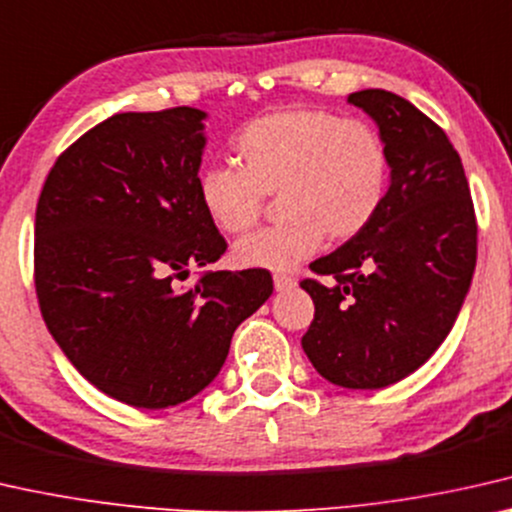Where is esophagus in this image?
Listing matches in <instances>:
<instances>
[{
  "label": "esophagus",
  "instance_id": "1",
  "mask_svg": "<svg viewBox=\"0 0 512 512\" xmlns=\"http://www.w3.org/2000/svg\"><path fill=\"white\" fill-rule=\"evenodd\" d=\"M273 285H276L278 292H285V289L296 287V278L285 276V273H276V276H273Z\"/></svg>",
  "mask_w": 512,
  "mask_h": 512
}]
</instances>
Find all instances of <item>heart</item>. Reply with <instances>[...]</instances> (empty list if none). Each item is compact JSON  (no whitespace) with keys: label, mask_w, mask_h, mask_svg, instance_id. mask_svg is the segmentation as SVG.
Instances as JSON below:
<instances>
[{"label":"heart","mask_w":512,"mask_h":512,"mask_svg":"<svg viewBox=\"0 0 512 512\" xmlns=\"http://www.w3.org/2000/svg\"><path fill=\"white\" fill-rule=\"evenodd\" d=\"M236 165H211L197 197L211 225L227 236L253 230L266 197H278L280 220L236 243L243 269L289 271L331 241L368 227L386 200L391 158L368 121L317 108L257 117L232 140Z\"/></svg>","instance_id":"1"}]
</instances>
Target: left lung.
<instances>
[{"mask_svg": "<svg viewBox=\"0 0 512 512\" xmlns=\"http://www.w3.org/2000/svg\"><path fill=\"white\" fill-rule=\"evenodd\" d=\"M377 121L391 183L375 220L301 280L315 319L303 352L342 388H384L437 352L476 269L478 225L460 154L407 98L384 89L349 94Z\"/></svg>", "mask_w": 512, "mask_h": 512, "instance_id": "8db88e82", "label": "left lung"}]
</instances>
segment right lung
<instances>
[{"instance_id": "obj_1", "label": "right lung", "mask_w": 512, "mask_h": 512, "mask_svg": "<svg viewBox=\"0 0 512 512\" xmlns=\"http://www.w3.org/2000/svg\"><path fill=\"white\" fill-rule=\"evenodd\" d=\"M204 117L186 105L114 114L55 160L36 204L45 326L89 384L137 409L207 388L273 292L266 269L179 285L227 250L197 197Z\"/></svg>"}]
</instances>
